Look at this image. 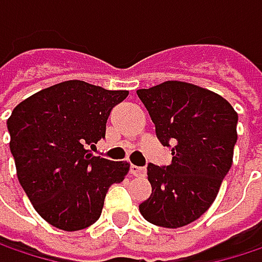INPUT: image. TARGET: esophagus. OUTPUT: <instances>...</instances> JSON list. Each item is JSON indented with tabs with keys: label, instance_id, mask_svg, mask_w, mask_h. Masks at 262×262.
Instances as JSON below:
<instances>
[{
	"label": "esophagus",
	"instance_id": "1",
	"mask_svg": "<svg viewBox=\"0 0 262 262\" xmlns=\"http://www.w3.org/2000/svg\"><path fill=\"white\" fill-rule=\"evenodd\" d=\"M130 174L132 176H136V178H144L145 176V168L144 167L130 165Z\"/></svg>",
	"mask_w": 262,
	"mask_h": 262
}]
</instances>
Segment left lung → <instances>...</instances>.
Segmentation results:
<instances>
[{"mask_svg":"<svg viewBox=\"0 0 262 262\" xmlns=\"http://www.w3.org/2000/svg\"><path fill=\"white\" fill-rule=\"evenodd\" d=\"M136 94L173 155L170 165L148 164L151 194L139 212L156 226L182 228L208 211L231 170L238 115L222 95L178 80Z\"/></svg>","mask_w":262,"mask_h":262,"instance_id":"1","label":"left lung"}]
</instances>
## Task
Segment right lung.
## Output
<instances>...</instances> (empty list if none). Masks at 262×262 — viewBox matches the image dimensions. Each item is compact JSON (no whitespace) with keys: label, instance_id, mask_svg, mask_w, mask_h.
Segmentation results:
<instances>
[{"label":"right lung","instance_id":"obj_1","mask_svg":"<svg viewBox=\"0 0 262 262\" xmlns=\"http://www.w3.org/2000/svg\"><path fill=\"white\" fill-rule=\"evenodd\" d=\"M127 91L81 80L45 88L21 101L7 120L16 174L36 212L62 231L95 223L111 185L123 182L127 162L94 156L114 106Z\"/></svg>","mask_w":262,"mask_h":262}]
</instances>
